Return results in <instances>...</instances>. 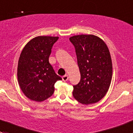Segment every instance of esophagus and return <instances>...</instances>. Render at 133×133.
<instances>
[{"label":"esophagus","mask_w":133,"mask_h":133,"mask_svg":"<svg viewBox=\"0 0 133 133\" xmlns=\"http://www.w3.org/2000/svg\"><path fill=\"white\" fill-rule=\"evenodd\" d=\"M68 78H69V77H68V75H64L63 77H62V79H63V81H68Z\"/></svg>","instance_id":"obj_1"}]
</instances>
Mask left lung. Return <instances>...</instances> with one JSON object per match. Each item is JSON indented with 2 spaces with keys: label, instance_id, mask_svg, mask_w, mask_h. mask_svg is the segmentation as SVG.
<instances>
[{
  "label": "left lung",
  "instance_id": "left-lung-1",
  "mask_svg": "<svg viewBox=\"0 0 133 133\" xmlns=\"http://www.w3.org/2000/svg\"><path fill=\"white\" fill-rule=\"evenodd\" d=\"M69 40L75 47L81 74L73 95L85 105L98 102L106 95L112 79L109 50L101 38L91 34L74 36Z\"/></svg>",
  "mask_w": 133,
  "mask_h": 133
}]
</instances>
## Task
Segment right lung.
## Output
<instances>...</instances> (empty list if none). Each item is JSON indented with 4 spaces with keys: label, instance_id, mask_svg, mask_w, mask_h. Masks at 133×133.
<instances>
[{
    "label": "right lung",
    "instance_id": "add662e5",
    "mask_svg": "<svg viewBox=\"0 0 133 133\" xmlns=\"http://www.w3.org/2000/svg\"><path fill=\"white\" fill-rule=\"evenodd\" d=\"M58 37L37 36L27 43L18 64L19 85L25 95L40 102L53 95L54 84L62 77L49 62L52 48Z\"/></svg>",
    "mask_w": 133,
    "mask_h": 133
}]
</instances>
